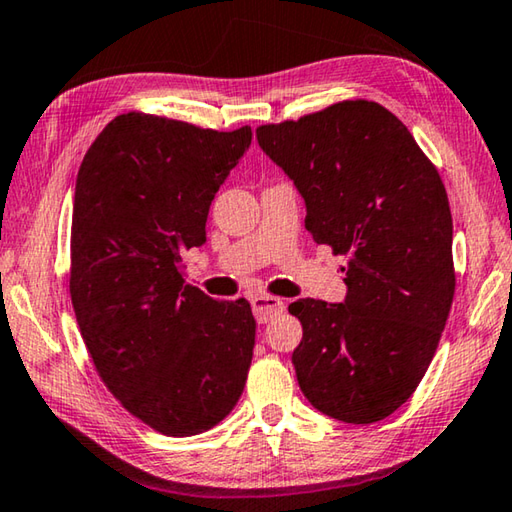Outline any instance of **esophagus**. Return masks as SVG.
<instances>
[{
	"instance_id": "1",
	"label": "esophagus",
	"mask_w": 512,
	"mask_h": 512,
	"mask_svg": "<svg viewBox=\"0 0 512 512\" xmlns=\"http://www.w3.org/2000/svg\"><path fill=\"white\" fill-rule=\"evenodd\" d=\"M250 305H253L255 319L259 323L271 321L273 316L285 312V303H282V298H275V296H253L250 298Z\"/></svg>"
}]
</instances>
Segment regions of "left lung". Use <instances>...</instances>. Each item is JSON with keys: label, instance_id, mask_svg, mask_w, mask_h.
I'll return each instance as SVG.
<instances>
[{"label": "left lung", "instance_id": "1", "mask_svg": "<svg viewBox=\"0 0 512 512\" xmlns=\"http://www.w3.org/2000/svg\"><path fill=\"white\" fill-rule=\"evenodd\" d=\"M257 141L305 200L316 243L346 255L344 303L298 298L291 355L316 410L373 424L410 399L456 291L453 221L440 173L392 111L344 100L257 127Z\"/></svg>", "mask_w": 512, "mask_h": 512}]
</instances>
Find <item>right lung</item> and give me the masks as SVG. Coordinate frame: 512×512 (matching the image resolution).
<instances>
[{"label":"right lung","mask_w":512,"mask_h":512,"mask_svg":"<svg viewBox=\"0 0 512 512\" xmlns=\"http://www.w3.org/2000/svg\"><path fill=\"white\" fill-rule=\"evenodd\" d=\"M253 132L129 111L79 166L70 298L102 383L157 433H205L246 385L255 316L184 282L182 253L207 241L209 205Z\"/></svg>","instance_id":"right-lung-1"}]
</instances>
